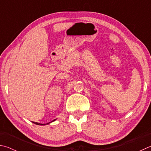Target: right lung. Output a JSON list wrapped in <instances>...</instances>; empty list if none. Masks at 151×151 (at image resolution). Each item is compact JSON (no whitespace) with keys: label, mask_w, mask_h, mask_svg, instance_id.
<instances>
[{"label":"right lung","mask_w":151,"mask_h":151,"mask_svg":"<svg viewBox=\"0 0 151 151\" xmlns=\"http://www.w3.org/2000/svg\"><path fill=\"white\" fill-rule=\"evenodd\" d=\"M55 119H54V121H55ZM50 123H51V122H50ZM35 123L36 124V125H44H44H42V124H40V123ZM49 123H47V124H49Z\"/></svg>","instance_id":"add662e5"}]
</instances>
